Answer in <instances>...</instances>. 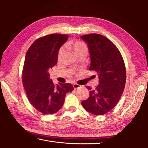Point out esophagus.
<instances>
[{
	"mask_svg": "<svg viewBox=\"0 0 148 148\" xmlns=\"http://www.w3.org/2000/svg\"><path fill=\"white\" fill-rule=\"evenodd\" d=\"M73 86L74 89H78V88H79L80 87H81V86H80V85H79L78 84H77V83H75V84H73Z\"/></svg>",
	"mask_w": 148,
	"mask_h": 148,
	"instance_id": "obj_1",
	"label": "esophagus"
}]
</instances>
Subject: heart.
I'll return each mask as SVG.
<instances>
[{"label": "heart", "mask_w": 148, "mask_h": 148, "mask_svg": "<svg viewBox=\"0 0 148 148\" xmlns=\"http://www.w3.org/2000/svg\"><path fill=\"white\" fill-rule=\"evenodd\" d=\"M65 47L66 49L69 51H72L76 56L79 55V53L88 52V47L84 42L82 41H67L65 44ZM65 50L63 47L60 48L58 51L57 53V59L58 60H61L65 56Z\"/></svg>", "instance_id": "1"}]
</instances>
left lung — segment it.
<instances>
[{
	"label": "left lung",
	"instance_id": "obj_1",
	"mask_svg": "<svg viewBox=\"0 0 148 148\" xmlns=\"http://www.w3.org/2000/svg\"><path fill=\"white\" fill-rule=\"evenodd\" d=\"M88 44L91 65L89 70L99 75L95 89L88 86L89 96L83 101V108L94 115H104L117 105L126 82V69L122 54L111 41L101 34L92 33L81 37Z\"/></svg>",
	"mask_w": 148,
	"mask_h": 148
}]
</instances>
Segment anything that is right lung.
Wrapping results in <instances>:
<instances>
[{
    "instance_id": "add662e5",
    "label": "right lung",
    "mask_w": 148,
    "mask_h": 148,
    "mask_svg": "<svg viewBox=\"0 0 148 148\" xmlns=\"http://www.w3.org/2000/svg\"><path fill=\"white\" fill-rule=\"evenodd\" d=\"M67 34H51L38 38L26 52L22 71V82L26 96L40 112L53 114L64 104L66 94L73 90L70 83L55 85L48 70L55 66L60 46L68 39Z\"/></svg>"
}]
</instances>
